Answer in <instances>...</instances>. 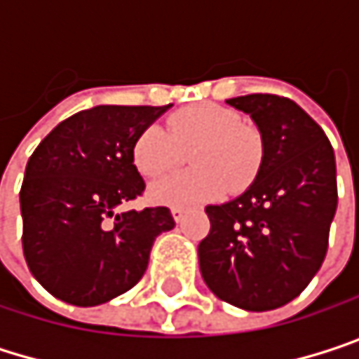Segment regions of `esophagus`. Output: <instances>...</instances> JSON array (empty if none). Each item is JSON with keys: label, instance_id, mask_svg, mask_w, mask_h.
I'll use <instances>...</instances> for the list:
<instances>
[{"label": "esophagus", "instance_id": "34e87169", "mask_svg": "<svg viewBox=\"0 0 359 359\" xmlns=\"http://www.w3.org/2000/svg\"><path fill=\"white\" fill-rule=\"evenodd\" d=\"M170 214H172L175 222H182V218H184V214H187V212H184L182 208H172V210H170Z\"/></svg>", "mask_w": 359, "mask_h": 359}]
</instances>
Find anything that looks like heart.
Listing matches in <instances>:
<instances>
[{
	"label": "heart",
	"instance_id": "heart-1",
	"mask_svg": "<svg viewBox=\"0 0 359 359\" xmlns=\"http://www.w3.org/2000/svg\"><path fill=\"white\" fill-rule=\"evenodd\" d=\"M195 166L158 180L151 197L168 205H187L220 197L226 187L239 191L257 172L262 143L257 133L241 124L235 109L220 104H195L170 118V130L160 124L145 126L133 145V160L141 175L162 177L179 164L182 147H191Z\"/></svg>",
	"mask_w": 359,
	"mask_h": 359
}]
</instances>
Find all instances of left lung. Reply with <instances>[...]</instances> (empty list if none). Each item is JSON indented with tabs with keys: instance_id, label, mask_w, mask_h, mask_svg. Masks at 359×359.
<instances>
[{
	"instance_id": "1",
	"label": "left lung",
	"mask_w": 359,
	"mask_h": 359,
	"mask_svg": "<svg viewBox=\"0 0 359 359\" xmlns=\"http://www.w3.org/2000/svg\"><path fill=\"white\" fill-rule=\"evenodd\" d=\"M262 137V164L245 193L208 205L199 270L210 291L248 312L295 299L320 270L337 212L334 151L295 102L268 93L226 100Z\"/></svg>"
}]
</instances>
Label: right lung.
Returning <instances> with one entry per match:
<instances>
[{
	"label": "right lung",
	"mask_w": 359,
	"mask_h": 359,
	"mask_svg": "<svg viewBox=\"0 0 359 359\" xmlns=\"http://www.w3.org/2000/svg\"><path fill=\"white\" fill-rule=\"evenodd\" d=\"M172 106V104H170ZM170 106H95L60 122L29 158L20 189L22 250L53 297L91 308L133 289L168 208L128 210L145 182L133 145Z\"/></svg>",
	"instance_id": "1"
}]
</instances>
